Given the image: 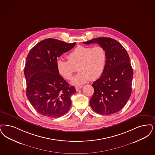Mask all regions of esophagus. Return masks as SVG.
Listing matches in <instances>:
<instances>
[{
	"instance_id": "34e87169",
	"label": "esophagus",
	"mask_w": 155,
	"mask_h": 155,
	"mask_svg": "<svg viewBox=\"0 0 155 155\" xmlns=\"http://www.w3.org/2000/svg\"><path fill=\"white\" fill-rule=\"evenodd\" d=\"M82 87V86H80V87H75V90H76V91H79L80 89H81Z\"/></svg>"
}]
</instances>
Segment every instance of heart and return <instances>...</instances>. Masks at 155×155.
Here are the masks:
<instances>
[{
	"label": "heart",
	"mask_w": 155,
	"mask_h": 155,
	"mask_svg": "<svg viewBox=\"0 0 155 155\" xmlns=\"http://www.w3.org/2000/svg\"><path fill=\"white\" fill-rule=\"evenodd\" d=\"M68 61L58 59L56 67L63 78L70 80L77 66L79 72L71 79V84L79 86L89 79L94 80L102 74L105 68L107 54L105 49L100 45L91 47L78 45L68 55Z\"/></svg>",
	"instance_id": "obj_1"
}]
</instances>
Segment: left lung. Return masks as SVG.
Instances as JSON below:
<instances>
[{
    "mask_svg": "<svg viewBox=\"0 0 155 155\" xmlns=\"http://www.w3.org/2000/svg\"><path fill=\"white\" fill-rule=\"evenodd\" d=\"M97 43L106 51L105 68L92 84L94 93L89 103L94 111L110 115L121 110L131 94L133 71L130 58L122 44L109 37H98L83 42Z\"/></svg>",
    "mask_w": 155,
    "mask_h": 155,
    "instance_id": "1",
    "label": "left lung"
}]
</instances>
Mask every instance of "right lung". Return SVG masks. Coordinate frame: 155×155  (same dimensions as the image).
<instances>
[{"label":"right lung","instance_id":"1","mask_svg":"<svg viewBox=\"0 0 155 155\" xmlns=\"http://www.w3.org/2000/svg\"><path fill=\"white\" fill-rule=\"evenodd\" d=\"M75 44L47 38L35 45L27 56L24 68L26 96L43 116L61 117L71 107V96L76 92L75 89L59 74L56 61Z\"/></svg>","mask_w":155,"mask_h":155}]
</instances>
